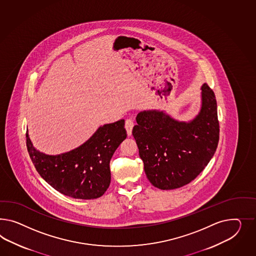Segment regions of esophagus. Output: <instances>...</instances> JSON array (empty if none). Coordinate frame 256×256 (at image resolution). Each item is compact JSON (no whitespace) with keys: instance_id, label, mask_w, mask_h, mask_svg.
<instances>
[{"instance_id":"34e87169","label":"esophagus","mask_w":256,"mask_h":256,"mask_svg":"<svg viewBox=\"0 0 256 256\" xmlns=\"http://www.w3.org/2000/svg\"><path fill=\"white\" fill-rule=\"evenodd\" d=\"M133 126H134L133 120H132V118H128V119L126 120V124H124V128H126V130L128 136H132Z\"/></svg>"}]
</instances>
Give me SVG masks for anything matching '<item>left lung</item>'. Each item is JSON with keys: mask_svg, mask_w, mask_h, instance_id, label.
Returning a JSON list of instances; mask_svg holds the SVG:
<instances>
[{"mask_svg": "<svg viewBox=\"0 0 256 256\" xmlns=\"http://www.w3.org/2000/svg\"><path fill=\"white\" fill-rule=\"evenodd\" d=\"M132 135L144 161L147 179L161 190L192 182L212 158L219 142L217 104L207 84L201 86L198 114L179 121L164 112L142 110Z\"/></svg>", "mask_w": 256, "mask_h": 256, "instance_id": "obj_1", "label": "left lung"}]
</instances>
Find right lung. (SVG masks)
I'll use <instances>...</instances> for the list:
<instances>
[{
  "instance_id": "obj_1",
  "label": "right lung",
  "mask_w": 256,
  "mask_h": 256,
  "mask_svg": "<svg viewBox=\"0 0 256 256\" xmlns=\"http://www.w3.org/2000/svg\"><path fill=\"white\" fill-rule=\"evenodd\" d=\"M27 148L36 170L60 193L78 200H94L110 182V160L126 138L124 120L100 126L82 146L56 156L35 148L26 133Z\"/></svg>"
}]
</instances>
